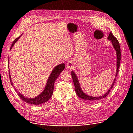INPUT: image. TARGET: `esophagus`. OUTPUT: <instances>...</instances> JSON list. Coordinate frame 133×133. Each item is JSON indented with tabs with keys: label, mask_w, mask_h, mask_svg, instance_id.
Instances as JSON below:
<instances>
[{
	"label": "esophagus",
	"mask_w": 133,
	"mask_h": 133,
	"mask_svg": "<svg viewBox=\"0 0 133 133\" xmlns=\"http://www.w3.org/2000/svg\"><path fill=\"white\" fill-rule=\"evenodd\" d=\"M75 66V63L72 61H68L66 64V68L68 69H72Z\"/></svg>",
	"instance_id": "esophagus-1"
}]
</instances>
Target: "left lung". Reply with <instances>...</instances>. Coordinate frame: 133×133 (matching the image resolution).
<instances>
[{"mask_svg": "<svg viewBox=\"0 0 133 133\" xmlns=\"http://www.w3.org/2000/svg\"><path fill=\"white\" fill-rule=\"evenodd\" d=\"M107 39H108V40L111 41V43L112 44V45L116 51L117 59H116V70L114 79V81L112 82V83L109 89V90L107 91V92H105V94H104V95H103L100 96H90V95H89L85 94L83 91V90L82 89L77 75H76L75 72L74 71H71V72L72 78L74 84L75 85V91H76V94H77V95L79 98L85 99V101H89V102H94V103L96 102H97V101H98L101 99L104 98V97H105L107 95H108L112 88L114 84V83L115 82V80H116V78L117 77L118 72V68H119V65H120V61H121V50H120L119 44L117 39L114 36H113V35L111 32L109 33L108 37Z\"/></svg>", "mask_w": 133, "mask_h": 133, "instance_id": "1", "label": "left lung"}]
</instances>
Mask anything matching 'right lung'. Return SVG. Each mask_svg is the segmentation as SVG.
Returning <instances> with one entry per match:
<instances>
[{
  "instance_id": "right-lung-1",
  "label": "right lung",
  "mask_w": 133,
  "mask_h": 133,
  "mask_svg": "<svg viewBox=\"0 0 133 133\" xmlns=\"http://www.w3.org/2000/svg\"><path fill=\"white\" fill-rule=\"evenodd\" d=\"M21 36L17 38L14 41L13 43L12 44V45L10 48V50L12 49V47L14 46L15 44L18 41L19 38H20ZM9 59L10 58H9ZM64 68H65V64L64 63H62V64H60L56 66L53 69V70L51 71V73L50 74V76H49L45 87L44 88V90L42 91V92H41L37 96L35 97L31 98H27L25 96H24V95H23L22 94L20 93V92H19L15 88L16 91L18 94L19 96L21 97V98L24 101V102H25L27 103L34 104V105H39L41 104L45 103L51 97L53 94L54 89L55 82L56 80V79L58 78L61 72L64 70ZM9 77H10L11 83V85L13 86L14 84L12 82L11 74L10 72V69L9 70Z\"/></svg>"
}]
</instances>
